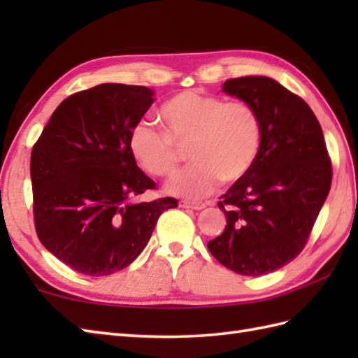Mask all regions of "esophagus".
<instances>
[{
    "label": "esophagus",
    "mask_w": 358,
    "mask_h": 358,
    "mask_svg": "<svg viewBox=\"0 0 358 358\" xmlns=\"http://www.w3.org/2000/svg\"><path fill=\"white\" fill-rule=\"evenodd\" d=\"M178 206L180 208H185V209H194V210H201L206 208V204L204 203H195V201H187V200H181L178 201Z\"/></svg>",
    "instance_id": "esophagus-1"
}]
</instances>
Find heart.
<instances>
[{"mask_svg": "<svg viewBox=\"0 0 358 358\" xmlns=\"http://www.w3.org/2000/svg\"><path fill=\"white\" fill-rule=\"evenodd\" d=\"M158 115L166 134L148 123L135 124L129 150L144 172L169 177L187 148L194 164L167 181V194L200 200L222 180L235 183L252 169L260 152L262 121L250 104L185 90L164 101Z\"/></svg>", "mask_w": 358, "mask_h": 358, "instance_id": "b5f03b06", "label": "heart"}]
</instances>
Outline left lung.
I'll return each instance as SVG.
<instances>
[{
  "label": "left lung",
  "instance_id": "left-lung-1",
  "mask_svg": "<svg viewBox=\"0 0 358 358\" xmlns=\"http://www.w3.org/2000/svg\"><path fill=\"white\" fill-rule=\"evenodd\" d=\"M222 90L257 110L262 144L252 169L218 201L227 224L208 249L227 269L266 275L305 248L329 194L331 159L314 112L278 81L232 78Z\"/></svg>",
  "mask_w": 358,
  "mask_h": 358
}]
</instances>
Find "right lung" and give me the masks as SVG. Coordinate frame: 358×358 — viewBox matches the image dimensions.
I'll return each instance as SVG.
<instances>
[{"instance_id":"right-lung-1","label":"right lung","mask_w":358,"mask_h":358,"mask_svg":"<svg viewBox=\"0 0 358 358\" xmlns=\"http://www.w3.org/2000/svg\"><path fill=\"white\" fill-rule=\"evenodd\" d=\"M154 90L104 83L52 113L30 157L38 238L59 262L89 277L127 268L175 199L136 201L155 183L135 163L129 135Z\"/></svg>"}]
</instances>
